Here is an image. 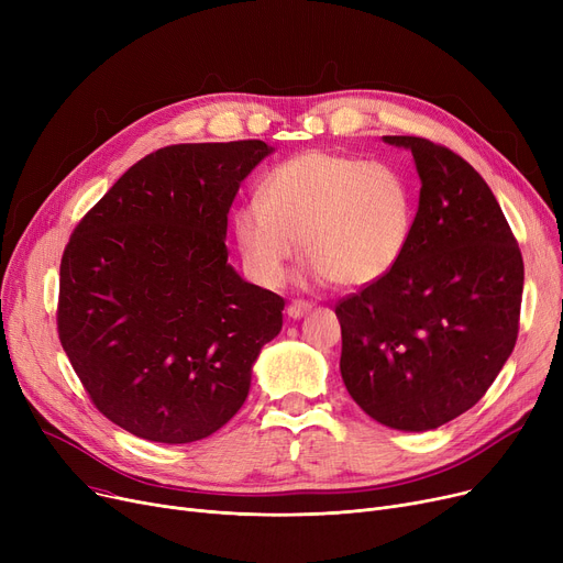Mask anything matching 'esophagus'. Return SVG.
<instances>
[{
  "instance_id": "obj_1",
  "label": "esophagus",
  "mask_w": 563,
  "mask_h": 563,
  "mask_svg": "<svg viewBox=\"0 0 563 563\" xmlns=\"http://www.w3.org/2000/svg\"><path fill=\"white\" fill-rule=\"evenodd\" d=\"M310 308H312V303H310V301L294 299V301L287 306V314H289L291 319H299V317L308 314V312H310Z\"/></svg>"
}]
</instances>
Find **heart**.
I'll return each mask as SVG.
<instances>
[{
	"label": "heart",
	"instance_id": "1",
	"mask_svg": "<svg viewBox=\"0 0 563 563\" xmlns=\"http://www.w3.org/2000/svg\"><path fill=\"white\" fill-rule=\"evenodd\" d=\"M412 228V191L388 162L308 151L266 175L262 196L236 205L232 230L260 285L283 280L301 246L306 276L363 287L395 269Z\"/></svg>",
	"mask_w": 563,
	"mask_h": 563
}]
</instances>
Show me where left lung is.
<instances>
[{
  "mask_svg": "<svg viewBox=\"0 0 563 563\" xmlns=\"http://www.w3.org/2000/svg\"><path fill=\"white\" fill-rule=\"evenodd\" d=\"M408 147L422 189L395 269L335 306L340 372L369 418L429 431L475 406L518 340L525 264L484 177L450 147Z\"/></svg>",
  "mask_w": 563,
  "mask_h": 563,
  "instance_id": "8db88e82",
  "label": "left lung"
}]
</instances>
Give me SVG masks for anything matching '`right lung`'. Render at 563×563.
Returning a JSON list of instances; mask_svg holds the SVG:
<instances>
[{"label": "right lung", "mask_w": 563, "mask_h": 563, "mask_svg": "<svg viewBox=\"0 0 563 563\" xmlns=\"http://www.w3.org/2000/svg\"><path fill=\"white\" fill-rule=\"evenodd\" d=\"M264 141L177 143L139 159L70 234L56 331L107 420L166 445L219 431L249 397L285 301L228 264L230 205Z\"/></svg>", "instance_id": "right-lung-1"}]
</instances>
